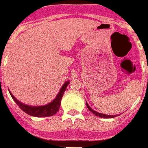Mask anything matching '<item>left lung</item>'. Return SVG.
Returning <instances> with one entry per match:
<instances>
[{
  "label": "left lung",
  "instance_id": "8db88e82",
  "mask_svg": "<svg viewBox=\"0 0 148 148\" xmlns=\"http://www.w3.org/2000/svg\"><path fill=\"white\" fill-rule=\"evenodd\" d=\"M86 106H87V108H88V109L93 114H94L95 115H97V116H98V117H101V118H105V119H111V118H114V117H116L117 116V115H105V114H102V113H99V112H96V111H94V109H92L90 107V105H89L86 102Z\"/></svg>",
  "mask_w": 148,
  "mask_h": 148
}]
</instances>
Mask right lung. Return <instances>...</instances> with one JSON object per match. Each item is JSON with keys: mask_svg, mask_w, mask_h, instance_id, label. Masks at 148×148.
<instances>
[{"mask_svg": "<svg viewBox=\"0 0 148 148\" xmlns=\"http://www.w3.org/2000/svg\"><path fill=\"white\" fill-rule=\"evenodd\" d=\"M69 83V80L66 81L62 86V88L58 92L56 97L51 102H50L45 105H43V106H33V105H29V104L22 103L18 100L16 99L10 91L9 93L13 100L18 104V106L26 114L34 116V117H49V116L54 115L58 112L60 106H61V101H62V96L65 93Z\"/></svg>", "mask_w": 148, "mask_h": 148, "instance_id": "add662e5", "label": "right lung"}]
</instances>
